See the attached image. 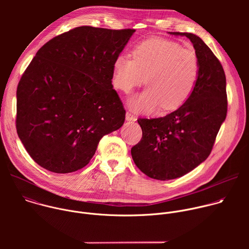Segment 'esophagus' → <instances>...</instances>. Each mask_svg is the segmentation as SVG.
I'll return each instance as SVG.
<instances>
[{
	"instance_id": "esophagus-1",
	"label": "esophagus",
	"mask_w": 249,
	"mask_h": 249,
	"mask_svg": "<svg viewBox=\"0 0 249 249\" xmlns=\"http://www.w3.org/2000/svg\"><path fill=\"white\" fill-rule=\"evenodd\" d=\"M126 120L127 121H135L136 117L131 113V112H127L126 113Z\"/></svg>"
}]
</instances>
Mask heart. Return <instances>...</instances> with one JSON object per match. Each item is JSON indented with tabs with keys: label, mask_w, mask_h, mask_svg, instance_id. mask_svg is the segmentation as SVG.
<instances>
[{
	"label": "heart",
	"mask_w": 249,
	"mask_h": 249,
	"mask_svg": "<svg viewBox=\"0 0 249 249\" xmlns=\"http://www.w3.org/2000/svg\"><path fill=\"white\" fill-rule=\"evenodd\" d=\"M200 71L194 50L172 40L152 38L138 44L132 58L126 54L115 58L112 84L128 93L145 79L148 88L129 99L130 107L138 112H151L160 106L162 110H175L193 93Z\"/></svg>",
	"instance_id": "1"
}]
</instances>
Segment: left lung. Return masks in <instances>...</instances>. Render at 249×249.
<instances>
[{
  "label": "left lung",
  "instance_id": "left-lung-1",
  "mask_svg": "<svg viewBox=\"0 0 249 249\" xmlns=\"http://www.w3.org/2000/svg\"><path fill=\"white\" fill-rule=\"evenodd\" d=\"M190 39L199 58L198 84L188 100L164 117L140 118L143 136L131 149L138 168L151 178L170 180L183 176L211 154L226 119V75L218 58L197 35L169 32Z\"/></svg>",
  "mask_w": 249,
  "mask_h": 249
}]
</instances>
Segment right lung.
Returning <instances> with one entry per match:
<instances>
[{
  "instance_id": "right-lung-1",
  "label": "right lung",
  "mask_w": 249,
  "mask_h": 249,
  "mask_svg": "<svg viewBox=\"0 0 249 249\" xmlns=\"http://www.w3.org/2000/svg\"><path fill=\"white\" fill-rule=\"evenodd\" d=\"M135 29L80 26L44 44L17 89V132L41 167L69 173L86 166L100 139L125 121L112 86L113 62Z\"/></svg>"
}]
</instances>
